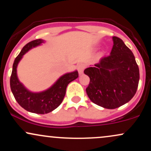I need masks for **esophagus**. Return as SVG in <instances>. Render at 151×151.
<instances>
[{
	"label": "esophagus",
	"instance_id": "obj_1",
	"mask_svg": "<svg viewBox=\"0 0 151 151\" xmlns=\"http://www.w3.org/2000/svg\"><path fill=\"white\" fill-rule=\"evenodd\" d=\"M84 69H85V65H84V64H79V65H78L77 70L78 72H79V74H80V75L83 74Z\"/></svg>",
	"mask_w": 151,
	"mask_h": 151
}]
</instances>
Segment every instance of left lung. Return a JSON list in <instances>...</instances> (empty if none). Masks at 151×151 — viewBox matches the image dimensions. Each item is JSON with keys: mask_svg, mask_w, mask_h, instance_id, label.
I'll return each instance as SVG.
<instances>
[{"mask_svg": "<svg viewBox=\"0 0 151 151\" xmlns=\"http://www.w3.org/2000/svg\"><path fill=\"white\" fill-rule=\"evenodd\" d=\"M110 55L102 58L94 67L84 70L90 82L86 93L93 103L114 109L133 97L139 81V69L131 50L120 38L112 37Z\"/></svg>", "mask_w": 151, "mask_h": 151, "instance_id": "8db88e82", "label": "left lung"}]
</instances>
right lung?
Listing matches in <instances>:
<instances>
[{"mask_svg": "<svg viewBox=\"0 0 151 151\" xmlns=\"http://www.w3.org/2000/svg\"><path fill=\"white\" fill-rule=\"evenodd\" d=\"M45 42L44 40L37 39L23 47L13 62L10 80L12 93L20 106L31 113L40 114H48L58 108L63 101L67 85L79 77L77 70L67 72L59 78L50 88L40 92L30 91L20 82L17 74L19 62L29 50L41 45Z\"/></svg>", "mask_w": 151, "mask_h": 151, "instance_id": "1", "label": "right lung"}]
</instances>
